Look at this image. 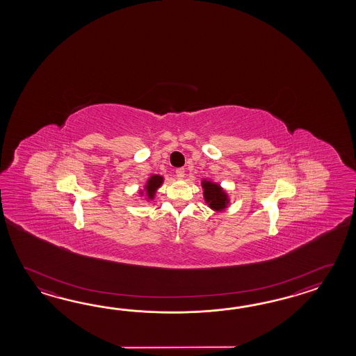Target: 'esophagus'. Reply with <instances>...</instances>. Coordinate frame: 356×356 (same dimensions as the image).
Wrapping results in <instances>:
<instances>
[{"instance_id":"34e87169","label":"esophagus","mask_w":356,"mask_h":356,"mask_svg":"<svg viewBox=\"0 0 356 356\" xmlns=\"http://www.w3.org/2000/svg\"><path fill=\"white\" fill-rule=\"evenodd\" d=\"M175 175H177L178 178H183V177H184V169H183V168L175 169Z\"/></svg>"}]
</instances>
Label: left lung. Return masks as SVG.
<instances>
[{
  "mask_svg": "<svg viewBox=\"0 0 356 356\" xmlns=\"http://www.w3.org/2000/svg\"><path fill=\"white\" fill-rule=\"evenodd\" d=\"M202 187H204V200L211 209L218 210V211L225 209V206L227 204V196L218 184H215L212 181H204Z\"/></svg>",
  "mask_w": 356,
  "mask_h": 356,
  "instance_id": "obj_1",
  "label": "left lung"
}]
</instances>
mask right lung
Returning a JSON list of instances; mask_svg holds the SVG:
<instances>
[{
	"label": "right lung",
	"instance_id": "obj_1",
	"mask_svg": "<svg viewBox=\"0 0 356 356\" xmlns=\"http://www.w3.org/2000/svg\"><path fill=\"white\" fill-rule=\"evenodd\" d=\"M161 183H163V177H160V175H152V178L147 181V184H146V192L147 193L146 195L149 198L154 197L155 191L159 188Z\"/></svg>",
	"mask_w": 356,
	"mask_h": 356
}]
</instances>
